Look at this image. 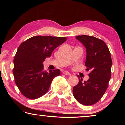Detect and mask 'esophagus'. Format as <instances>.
Wrapping results in <instances>:
<instances>
[{
	"instance_id": "1",
	"label": "esophagus",
	"mask_w": 125,
	"mask_h": 125,
	"mask_svg": "<svg viewBox=\"0 0 125 125\" xmlns=\"http://www.w3.org/2000/svg\"><path fill=\"white\" fill-rule=\"evenodd\" d=\"M63 73L64 74V75H71V73L69 72L68 71H64L63 72Z\"/></svg>"
}]
</instances>
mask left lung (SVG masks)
I'll list each match as a JSON object with an SVG mask.
<instances>
[{
    "mask_svg": "<svg viewBox=\"0 0 125 125\" xmlns=\"http://www.w3.org/2000/svg\"><path fill=\"white\" fill-rule=\"evenodd\" d=\"M75 37L86 47L85 65L90 72L87 81L82 83L83 80L79 78V83L73 88V94L81 104L92 105L100 100L108 88L112 65L111 54L103 40L87 35Z\"/></svg>",
    "mask_w": 125,
    "mask_h": 125,
    "instance_id": "left-lung-1",
    "label": "left lung"
}]
</instances>
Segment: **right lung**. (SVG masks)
Segmentation results:
<instances>
[{"label":"right lung","instance_id":"add662e5","mask_svg":"<svg viewBox=\"0 0 125 125\" xmlns=\"http://www.w3.org/2000/svg\"><path fill=\"white\" fill-rule=\"evenodd\" d=\"M65 37L36 36L23 42L14 59L15 82L21 94L30 99L45 95L54 77L60 75L58 69L44 71L43 62L66 41Z\"/></svg>","mask_w":125,"mask_h":125}]
</instances>
